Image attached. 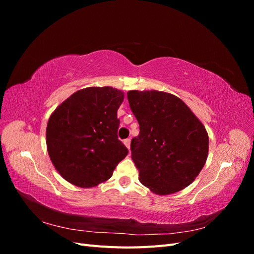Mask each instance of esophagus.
Returning <instances> with one entry per match:
<instances>
[{"label": "esophagus", "mask_w": 254, "mask_h": 254, "mask_svg": "<svg viewBox=\"0 0 254 254\" xmlns=\"http://www.w3.org/2000/svg\"><path fill=\"white\" fill-rule=\"evenodd\" d=\"M124 144H125L126 147L128 148V150H130V139H126V140H124Z\"/></svg>", "instance_id": "1"}]
</instances>
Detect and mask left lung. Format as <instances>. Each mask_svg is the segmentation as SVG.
<instances>
[{"label": "left lung", "instance_id": "left-lung-1", "mask_svg": "<svg viewBox=\"0 0 254 254\" xmlns=\"http://www.w3.org/2000/svg\"><path fill=\"white\" fill-rule=\"evenodd\" d=\"M130 109L140 125L131 158L140 182L157 195L189 187L204 166L209 135L179 97L162 91H128Z\"/></svg>", "mask_w": 254, "mask_h": 254}]
</instances>
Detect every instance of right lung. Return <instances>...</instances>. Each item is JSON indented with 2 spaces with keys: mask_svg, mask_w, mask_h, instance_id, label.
I'll return each mask as SVG.
<instances>
[{
  "mask_svg": "<svg viewBox=\"0 0 254 254\" xmlns=\"http://www.w3.org/2000/svg\"><path fill=\"white\" fill-rule=\"evenodd\" d=\"M124 92L112 87L76 91L55 109L48 122L47 147L64 179L93 188L110 179L128 149L118 139V109Z\"/></svg>",
  "mask_w": 254,
  "mask_h": 254,
  "instance_id": "right-lung-1",
  "label": "right lung"
}]
</instances>
